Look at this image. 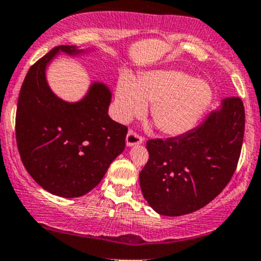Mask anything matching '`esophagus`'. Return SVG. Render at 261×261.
Instances as JSON below:
<instances>
[{
	"label": "esophagus",
	"mask_w": 261,
	"mask_h": 261,
	"mask_svg": "<svg viewBox=\"0 0 261 261\" xmlns=\"http://www.w3.org/2000/svg\"><path fill=\"white\" fill-rule=\"evenodd\" d=\"M144 142V138L141 135H139L138 133H135L134 130H130L126 135V145L127 146H133V145H139Z\"/></svg>",
	"instance_id": "1"
}]
</instances>
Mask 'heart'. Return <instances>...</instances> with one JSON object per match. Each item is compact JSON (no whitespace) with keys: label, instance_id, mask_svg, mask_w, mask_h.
I'll use <instances>...</instances> for the list:
<instances>
[{"label":"heart","instance_id":"1","mask_svg":"<svg viewBox=\"0 0 261 261\" xmlns=\"http://www.w3.org/2000/svg\"><path fill=\"white\" fill-rule=\"evenodd\" d=\"M213 100L211 86L177 70H156L139 79L122 73L115 92L114 112L119 121L141 115L146 103L161 133L182 135L199 122Z\"/></svg>","mask_w":261,"mask_h":261}]
</instances>
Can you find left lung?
<instances>
[{"mask_svg":"<svg viewBox=\"0 0 261 261\" xmlns=\"http://www.w3.org/2000/svg\"><path fill=\"white\" fill-rule=\"evenodd\" d=\"M244 130V103L231 96L184 135L150 139L149 160L140 172L145 200L166 216L186 215L209 204L237 170Z\"/></svg>","mask_w":261,"mask_h":261,"instance_id":"8db88e82","label":"left lung"}]
</instances>
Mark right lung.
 Wrapping results in <instances>:
<instances>
[{
  "label": "right lung",
  "mask_w": 261,
  "mask_h": 261,
  "mask_svg": "<svg viewBox=\"0 0 261 261\" xmlns=\"http://www.w3.org/2000/svg\"><path fill=\"white\" fill-rule=\"evenodd\" d=\"M59 51L80 52L57 46L30 67L18 95L16 141L22 164L41 188L79 197L102 180L123 151L127 127L109 116L111 92L105 85L94 84L76 103L52 94L45 70Z\"/></svg>",
  "instance_id": "right-lung-1"
}]
</instances>
